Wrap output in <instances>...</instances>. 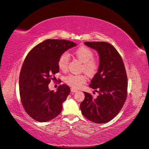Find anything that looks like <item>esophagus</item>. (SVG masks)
Returning <instances> with one entry per match:
<instances>
[{
	"label": "esophagus",
	"instance_id": "esophagus-1",
	"mask_svg": "<svg viewBox=\"0 0 149 149\" xmlns=\"http://www.w3.org/2000/svg\"><path fill=\"white\" fill-rule=\"evenodd\" d=\"M70 91H71V92H72V93H75V92H77V90H76V89H74V88H71V89H70Z\"/></svg>",
	"mask_w": 149,
	"mask_h": 149
}]
</instances>
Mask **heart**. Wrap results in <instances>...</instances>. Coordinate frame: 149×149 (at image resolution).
<instances>
[{"mask_svg":"<svg viewBox=\"0 0 149 149\" xmlns=\"http://www.w3.org/2000/svg\"><path fill=\"white\" fill-rule=\"evenodd\" d=\"M75 55L80 61L83 63L82 70L89 77H93L97 74L100 68V63L95 59L94 53L90 48L86 46H80L75 51ZM69 63V55L64 52L59 56L58 67L60 70L65 71L68 68ZM86 77L84 74H70L65 78V82L70 87L79 88L86 82Z\"/></svg>","mask_w":149,"mask_h":149,"instance_id":"heart-1","label":"heart"}]
</instances>
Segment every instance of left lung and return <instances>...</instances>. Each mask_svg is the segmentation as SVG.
Segmentation results:
<instances>
[{
    "instance_id": "8db88e82",
    "label": "left lung",
    "mask_w": 149,
    "mask_h": 149,
    "mask_svg": "<svg viewBox=\"0 0 149 149\" xmlns=\"http://www.w3.org/2000/svg\"><path fill=\"white\" fill-rule=\"evenodd\" d=\"M84 44L96 49L100 55V68L90 84L99 95L93 98L90 93L84 92L80 110L89 120L103 124L118 114L126 100V69L120 55L112 44L105 42H86Z\"/></svg>"
}]
</instances>
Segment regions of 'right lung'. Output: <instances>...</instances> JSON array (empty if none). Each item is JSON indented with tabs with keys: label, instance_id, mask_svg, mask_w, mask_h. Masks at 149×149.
I'll list each match as a JSON object with an SVG mask.
<instances>
[{
	"label": "right lung",
	"instance_id": "obj_1",
	"mask_svg": "<svg viewBox=\"0 0 149 149\" xmlns=\"http://www.w3.org/2000/svg\"><path fill=\"white\" fill-rule=\"evenodd\" d=\"M76 45L69 40L47 39L34 47L26 56L19 74V94L26 113L35 120L45 122L61 113L70 88L59 85L54 92L49 90L48 84L59 70V56Z\"/></svg>",
	"mask_w": 149,
	"mask_h": 149
}]
</instances>
